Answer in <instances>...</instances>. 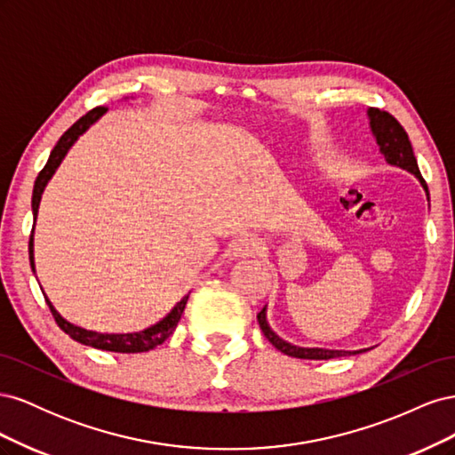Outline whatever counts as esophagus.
<instances>
[{
	"mask_svg": "<svg viewBox=\"0 0 455 455\" xmlns=\"http://www.w3.org/2000/svg\"><path fill=\"white\" fill-rule=\"evenodd\" d=\"M259 252V241L252 235H246L233 243V256L235 258H251Z\"/></svg>",
	"mask_w": 455,
	"mask_h": 455,
	"instance_id": "esophagus-1",
	"label": "esophagus"
}]
</instances>
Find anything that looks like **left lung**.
<instances>
[{
  "label": "left lung",
  "mask_w": 455,
  "mask_h": 455,
  "mask_svg": "<svg viewBox=\"0 0 455 455\" xmlns=\"http://www.w3.org/2000/svg\"><path fill=\"white\" fill-rule=\"evenodd\" d=\"M368 119H370L371 134L376 136V142L379 146V151L385 156V161H387L389 164H395V167H401V169H404L411 174H416V178L421 182L423 189L427 191V197H429V189H427V184H425L423 176L419 172L414 149H411V144H410V139H408L404 127L389 112H383V109H379V108H370L368 109ZM258 323H259L261 332H264V336L269 339L271 346L275 349H279L281 353L288 355V356H294V359L328 361V359H336V356H346V355H356V353L368 351V349L338 351V349L292 346V343L281 339L269 328L267 319H266V307L258 313Z\"/></svg>",
  "instance_id": "8db88e82"
}]
</instances>
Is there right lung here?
I'll return each mask as SVG.
<instances>
[{"instance_id":"right-lung-1","label":"right lung","mask_w":455,"mask_h":455,"mask_svg":"<svg viewBox=\"0 0 455 455\" xmlns=\"http://www.w3.org/2000/svg\"><path fill=\"white\" fill-rule=\"evenodd\" d=\"M104 112H106L104 106L91 109L89 114H85L79 121H76L74 125L60 136V140L57 142V146L52 148L47 164L44 169H41V172L36 178V184H34V194H32L34 218L37 216L41 194H44V189H45L47 182L51 180V176L54 174V171L59 169V164L62 163L64 156L68 154V149L74 146V142L92 125L96 119L102 117ZM28 252H30L32 271H36L34 269V231L30 235ZM188 298H189V294H186L180 301H178V304L172 307V311L167 316H164V319H161L157 324L149 326L146 330H140V332H131V334H100V332H92V330H85L81 326H76L72 323H68L64 316H60V313L52 307V304H51L47 296H45V301H47V306H49V309L54 316V321H57V324L64 330L68 336H70L76 341H79V343H84V346H91L94 349H102V351H114V353H144V351H149V349L161 346V343L174 332V328H176L178 321H180L184 307L188 304Z\"/></svg>"}]
</instances>
